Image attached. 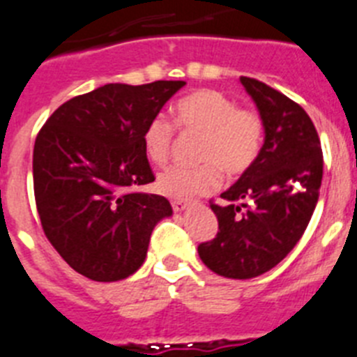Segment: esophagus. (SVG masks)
<instances>
[{
    "instance_id": "1",
    "label": "esophagus",
    "mask_w": 357,
    "mask_h": 357,
    "mask_svg": "<svg viewBox=\"0 0 357 357\" xmlns=\"http://www.w3.org/2000/svg\"><path fill=\"white\" fill-rule=\"evenodd\" d=\"M172 207L175 213H182V211H185L189 207V202L184 200V198H176V200L172 202Z\"/></svg>"
}]
</instances>
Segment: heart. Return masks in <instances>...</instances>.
Listing matches in <instances>:
<instances>
[{
  "label": "heart",
  "mask_w": 357,
  "mask_h": 357,
  "mask_svg": "<svg viewBox=\"0 0 357 357\" xmlns=\"http://www.w3.org/2000/svg\"><path fill=\"white\" fill-rule=\"evenodd\" d=\"M175 121L184 130L202 132L198 166H172L157 178V188L172 198L209 193L227 176H239L250 169L263 146L264 125L257 112L243 109L227 94L200 89L182 98L173 109ZM175 128L164 114L146 125L143 144L153 164H164L172 153Z\"/></svg>",
  "instance_id": "obj_1"
}]
</instances>
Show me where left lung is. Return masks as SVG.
Instances as JSON below:
<instances>
[{
  "instance_id": "8db88e82",
  "label": "left lung",
  "mask_w": 357,
  "mask_h": 357,
  "mask_svg": "<svg viewBox=\"0 0 357 357\" xmlns=\"http://www.w3.org/2000/svg\"><path fill=\"white\" fill-rule=\"evenodd\" d=\"M239 82L257 105L264 144L250 169L211 204L218 234L198 245L209 270L252 279L272 270L304 234L320 195L324 159L317 128L304 109L255 78Z\"/></svg>"
}]
</instances>
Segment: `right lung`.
Instances as JSON below:
<instances>
[{"label":"right lung","mask_w":357,"mask_h":357,"mask_svg":"<svg viewBox=\"0 0 357 357\" xmlns=\"http://www.w3.org/2000/svg\"><path fill=\"white\" fill-rule=\"evenodd\" d=\"M182 80L107 84L71 98L44 123L33 146V193L44 234L84 277L114 282L146 259L151 230L172 206L135 191L155 181L146 125Z\"/></svg>","instance_id":"right-lung-1"}]
</instances>
